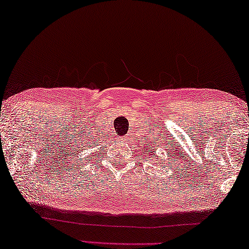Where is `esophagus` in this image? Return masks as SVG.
<instances>
[{
	"instance_id": "obj_1",
	"label": "esophagus",
	"mask_w": 249,
	"mask_h": 249,
	"mask_svg": "<svg viewBox=\"0 0 249 249\" xmlns=\"http://www.w3.org/2000/svg\"><path fill=\"white\" fill-rule=\"evenodd\" d=\"M124 139H128V137H124Z\"/></svg>"
}]
</instances>
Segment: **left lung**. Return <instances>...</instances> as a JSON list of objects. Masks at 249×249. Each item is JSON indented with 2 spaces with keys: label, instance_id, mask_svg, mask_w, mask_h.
I'll return each instance as SVG.
<instances>
[{
  "label": "left lung",
  "instance_id": "1",
  "mask_svg": "<svg viewBox=\"0 0 249 249\" xmlns=\"http://www.w3.org/2000/svg\"><path fill=\"white\" fill-rule=\"evenodd\" d=\"M150 150H153L152 146H150ZM166 151H168V154H170V156H171V151H170V150L166 149ZM153 152H156V151H153ZM151 154H152V157H154L153 153H149V156H151ZM170 158H171V157H170ZM166 162H168V164H169V166H170V164H171V160H170V159H169V161H166ZM161 164H162V163H161ZM165 164H166V163H165Z\"/></svg>",
  "mask_w": 249,
  "mask_h": 249
}]
</instances>
